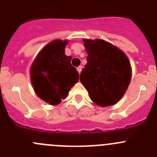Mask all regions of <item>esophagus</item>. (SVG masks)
<instances>
[{"label": "esophagus", "mask_w": 157, "mask_h": 157, "mask_svg": "<svg viewBox=\"0 0 157 157\" xmlns=\"http://www.w3.org/2000/svg\"><path fill=\"white\" fill-rule=\"evenodd\" d=\"M82 66H78L77 68V71H78V73H81V71H82Z\"/></svg>", "instance_id": "obj_1"}]
</instances>
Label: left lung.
I'll return each instance as SVG.
<instances>
[{
  "mask_svg": "<svg viewBox=\"0 0 157 157\" xmlns=\"http://www.w3.org/2000/svg\"><path fill=\"white\" fill-rule=\"evenodd\" d=\"M87 64L80 82L91 100L101 107L117 103L127 90L132 77L130 62L125 53L102 39H83Z\"/></svg>",
  "mask_w": 157,
  "mask_h": 157,
  "instance_id": "8db88e82",
  "label": "left lung"
}]
</instances>
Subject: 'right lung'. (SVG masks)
<instances>
[{"mask_svg": "<svg viewBox=\"0 0 157 157\" xmlns=\"http://www.w3.org/2000/svg\"><path fill=\"white\" fill-rule=\"evenodd\" d=\"M68 40L58 39L46 44L31 66V82L36 95L50 105L65 99L78 81L79 74L71 65V56L65 55Z\"/></svg>", "mask_w": 157, "mask_h": 157, "instance_id": "right-lung-1", "label": "right lung"}]
</instances>
